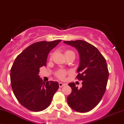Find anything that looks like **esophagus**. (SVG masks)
Segmentation results:
<instances>
[{"label": "esophagus", "mask_w": 124, "mask_h": 124, "mask_svg": "<svg viewBox=\"0 0 124 124\" xmlns=\"http://www.w3.org/2000/svg\"><path fill=\"white\" fill-rule=\"evenodd\" d=\"M59 85L60 88H62V87L63 86H64V85H66V84H64V83H62V82H59Z\"/></svg>", "instance_id": "obj_1"}]
</instances>
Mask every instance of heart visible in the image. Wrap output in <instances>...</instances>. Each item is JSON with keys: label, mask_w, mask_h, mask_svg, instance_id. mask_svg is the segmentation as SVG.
<instances>
[{"label": "heart", "mask_w": 124, "mask_h": 124, "mask_svg": "<svg viewBox=\"0 0 124 124\" xmlns=\"http://www.w3.org/2000/svg\"><path fill=\"white\" fill-rule=\"evenodd\" d=\"M70 52H72V51L67 50L65 52V54H67L68 53H70ZM68 73V71L65 70L64 69H59L56 72V76L58 78L60 79H63L65 78V75H67V74Z\"/></svg>", "instance_id": "heart-1"}]
</instances>
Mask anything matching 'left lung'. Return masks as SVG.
Returning <instances> with one entry per match:
<instances>
[{"label":"left lung","mask_w":124,"mask_h":124,"mask_svg":"<svg viewBox=\"0 0 124 124\" xmlns=\"http://www.w3.org/2000/svg\"><path fill=\"white\" fill-rule=\"evenodd\" d=\"M64 43L78 50L80 62L77 78L82 81L80 89L74 82L68 84L72 92L67 98L68 104L75 111L88 112L99 104L106 91L109 75L107 62L98 49L88 42L77 40Z\"/></svg>","instance_id":"left-lung-1"}]
</instances>
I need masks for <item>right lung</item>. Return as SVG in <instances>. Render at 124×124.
I'll use <instances>...</instances> for the list:
<instances>
[{
	"instance_id": "right-lung-1",
	"label": "right lung",
	"mask_w": 124,
	"mask_h": 124,
	"mask_svg": "<svg viewBox=\"0 0 124 124\" xmlns=\"http://www.w3.org/2000/svg\"><path fill=\"white\" fill-rule=\"evenodd\" d=\"M62 40L33 43L23 50L11 67L10 81L14 95L24 107L32 111H41L50 105L59 88L54 81L43 82L39 68L46 66L48 54Z\"/></svg>"
}]
</instances>
